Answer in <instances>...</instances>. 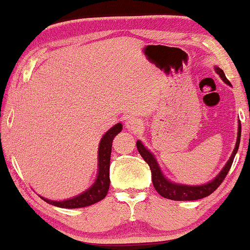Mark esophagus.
I'll return each mask as SVG.
<instances>
[{
	"instance_id": "34e87169",
	"label": "esophagus",
	"mask_w": 250,
	"mask_h": 250,
	"mask_svg": "<svg viewBox=\"0 0 250 250\" xmlns=\"http://www.w3.org/2000/svg\"><path fill=\"white\" fill-rule=\"evenodd\" d=\"M144 124L142 122V120L138 118H135V117H131L128 119V121L125 122V128L130 130V131H139L140 129L143 128Z\"/></svg>"
}]
</instances>
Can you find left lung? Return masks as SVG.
Returning <instances> with one entry per match:
<instances>
[{
  "label": "left lung",
  "mask_w": 250,
  "mask_h": 250,
  "mask_svg": "<svg viewBox=\"0 0 250 250\" xmlns=\"http://www.w3.org/2000/svg\"><path fill=\"white\" fill-rule=\"evenodd\" d=\"M215 72L221 77V79L223 80L227 85L232 87L229 80L227 79L226 75H224L223 70L220 69L219 66H215ZM240 136H241V125L240 120L238 121V136H237V143H235L234 149L232 152L229 161L227 162V164L224 165V167L220 171V173L216 175L213 180L204 185L199 186H189V185H182V184H177V182H173L165 177L163 172H162L159 163H157V160L154 156V154L150 152L148 148H146V146L140 142V140H137L136 145L137 149L144 161L146 162L147 164L149 165L150 172H152V181L154 187H155V190L159 192V194L164 197V198L172 199V200H197L202 199L204 197L209 196L212 192H214L217 189V187L222 184L224 178L227 177L228 172H229L232 163H233L234 156L238 152L239 144H240Z\"/></svg>",
  "instance_id": "obj_1"
}]
</instances>
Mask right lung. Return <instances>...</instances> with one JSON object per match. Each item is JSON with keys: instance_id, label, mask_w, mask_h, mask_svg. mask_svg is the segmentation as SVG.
Masks as SVG:
<instances>
[{"instance_id": "add662e5", "label": "right lung", "mask_w": 250, "mask_h": 250, "mask_svg": "<svg viewBox=\"0 0 250 250\" xmlns=\"http://www.w3.org/2000/svg\"><path fill=\"white\" fill-rule=\"evenodd\" d=\"M122 124H117L112 126L110 130L105 132L102 137L100 146H98V170L96 180L90 187L82 194L77 195L72 198L64 200H51L42 197L41 198L51 205L62 207V208H80V207L90 206L93 204L100 202L106 196L108 188H110V160L112 142L114 137L121 132Z\"/></svg>"}]
</instances>
